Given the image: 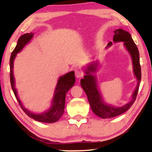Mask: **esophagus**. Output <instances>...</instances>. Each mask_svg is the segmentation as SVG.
I'll list each match as a JSON object with an SVG mask.
<instances>
[{"label":"esophagus","mask_w":152,"mask_h":152,"mask_svg":"<svg viewBox=\"0 0 152 152\" xmlns=\"http://www.w3.org/2000/svg\"><path fill=\"white\" fill-rule=\"evenodd\" d=\"M83 75H84V74H83V72H82L81 70H76L75 71V76H76V78H82V77L83 76Z\"/></svg>","instance_id":"34e87169"}]
</instances>
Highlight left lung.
<instances>
[{
    "label": "left lung",
    "instance_id": "obj_1",
    "mask_svg": "<svg viewBox=\"0 0 152 152\" xmlns=\"http://www.w3.org/2000/svg\"><path fill=\"white\" fill-rule=\"evenodd\" d=\"M114 33L115 35L113 36L114 42H124L125 47L132 56L133 72H134L135 76L137 80V84L134 92L133 93L132 99L129 103L120 107L110 106V105H108L103 102L101 95L97 88L96 76L91 74L92 72H96L98 63H92L88 65L85 71L86 75L84 76V78L81 79L80 84L84 92H86L92 111L94 112L95 115H96L99 117L102 118V119H107V118L118 116V115L123 114V113L130 109L131 107L134 103L136 97H137L141 79L140 53H139L137 45L133 42L130 33L121 29H116ZM111 45L112 42H110L108 43L107 48L110 47Z\"/></svg>",
    "mask_w": 152,
    "mask_h": 152
}]
</instances>
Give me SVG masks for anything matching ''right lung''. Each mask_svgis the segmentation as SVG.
<instances>
[{"label":"right lung","instance_id":"1","mask_svg":"<svg viewBox=\"0 0 152 152\" xmlns=\"http://www.w3.org/2000/svg\"><path fill=\"white\" fill-rule=\"evenodd\" d=\"M33 37V33H25L19 37L17 42L16 47L14 49L10 58V80H11V87L13 91L15 96L17 99L18 102L21 107L25 114L29 117L32 118L37 121L42 123H51L58 121L62 116L64 112V107H65V99L67 92L74 86L75 83V76L74 72L72 71L66 74L65 75L60 76L58 79L57 86L54 92V96L52 101L50 110L41 114H35L30 112L29 110L25 109L21 104V102L17 96V90L15 88V79L13 76V62L17 53L22 50L24 46L29 43Z\"/></svg>","mask_w":152,"mask_h":152}]
</instances>
